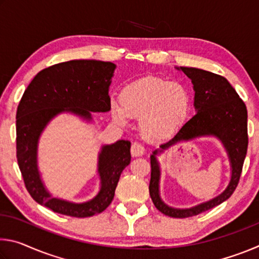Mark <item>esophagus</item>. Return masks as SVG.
Segmentation results:
<instances>
[{
	"label": "esophagus",
	"mask_w": 259,
	"mask_h": 259,
	"mask_svg": "<svg viewBox=\"0 0 259 259\" xmlns=\"http://www.w3.org/2000/svg\"><path fill=\"white\" fill-rule=\"evenodd\" d=\"M145 153V147H144L142 144L135 143L131 146V155L133 156H142Z\"/></svg>",
	"instance_id": "obj_1"
}]
</instances>
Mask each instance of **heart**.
<instances>
[{"label": "heart", "mask_w": 259, "mask_h": 259, "mask_svg": "<svg viewBox=\"0 0 259 259\" xmlns=\"http://www.w3.org/2000/svg\"><path fill=\"white\" fill-rule=\"evenodd\" d=\"M191 95L179 82L144 77L123 88L120 105H112L114 119L124 123L128 115L140 117L139 128L147 139L172 136L191 111Z\"/></svg>", "instance_id": "1"}]
</instances>
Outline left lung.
I'll return each mask as SVG.
<instances>
[{
    "label": "left lung",
    "mask_w": 259,
    "mask_h": 259,
    "mask_svg": "<svg viewBox=\"0 0 259 259\" xmlns=\"http://www.w3.org/2000/svg\"><path fill=\"white\" fill-rule=\"evenodd\" d=\"M178 69L191 78L194 88V106L196 114L184 124L176 136L160 145L151 155L150 195L155 208L165 216L186 218L207 211L226 201L238 186L248 148L247 107L234 88L224 76L203 69L181 67ZM201 135H214L222 140L229 154L232 166L231 182L221 196L190 209H175L161 202L158 195L159 167L155 155L169 146L182 140Z\"/></svg>",
    "instance_id": "obj_1"
}]
</instances>
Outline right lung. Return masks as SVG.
Here are the masks:
<instances>
[{
  "mask_svg": "<svg viewBox=\"0 0 259 259\" xmlns=\"http://www.w3.org/2000/svg\"><path fill=\"white\" fill-rule=\"evenodd\" d=\"M115 65L100 60H69L42 69L29 83L17 108V161L30 196L52 211L84 218L103 212L114 198L121 172L130 163V142L117 140L99 154L100 191L84 203L52 198L36 165L37 140L48 122L61 112L91 119L90 112H108V87Z\"/></svg>",
  "mask_w": 259,
  "mask_h": 259,
  "instance_id": "add662e5",
  "label": "right lung"
}]
</instances>
